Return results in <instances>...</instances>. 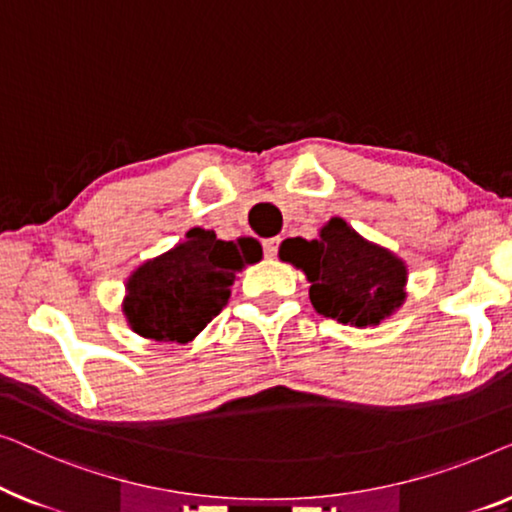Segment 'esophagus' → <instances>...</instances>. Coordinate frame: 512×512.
<instances>
[{"label": "esophagus", "mask_w": 512, "mask_h": 512, "mask_svg": "<svg viewBox=\"0 0 512 512\" xmlns=\"http://www.w3.org/2000/svg\"><path fill=\"white\" fill-rule=\"evenodd\" d=\"M262 246H264V255H266V257H269V259H273V257H276V255H278V246H280V239H266V241L262 243Z\"/></svg>", "instance_id": "esophagus-1"}]
</instances>
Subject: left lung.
Listing matches in <instances>:
<instances>
[{
    "instance_id": "obj_1",
    "label": "left lung",
    "mask_w": 512,
    "mask_h": 512,
    "mask_svg": "<svg viewBox=\"0 0 512 512\" xmlns=\"http://www.w3.org/2000/svg\"><path fill=\"white\" fill-rule=\"evenodd\" d=\"M278 257L306 273L315 311L343 325L376 327L406 301V262L343 218H331L313 241L285 239Z\"/></svg>"
}]
</instances>
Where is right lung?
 <instances>
[{"mask_svg": "<svg viewBox=\"0 0 512 512\" xmlns=\"http://www.w3.org/2000/svg\"><path fill=\"white\" fill-rule=\"evenodd\" d=\"M262 259L255 239L222 241L194 227L185 241L136 266L125 283L122 313L134 334L187 343L227 306L236 273Z\"/></svg>", "mask_w": 512, "mask_h": 512, "instance_id": "add662e5", "label": "right lung"}]
</instances>
